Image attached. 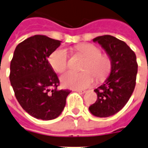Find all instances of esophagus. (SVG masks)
Segmentation results:
<instances>
[{
    "label": "esophagus",
    "mask_w": 148,
    "mask_h": 148,
    "mask_svg": "<svg viewBox=\"0 0 148 148\" xmlns=\"http://www.w3.org/2000/svg\"><path fill=\"white\" fill-rule=\"evenodd\" d=\"M76 92H77V93H85L86 91V90H75Z\"/></svg>",
    "instance_id": "34e87169"
}]
</instances>
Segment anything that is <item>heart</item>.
Listing matches in <instances>:
<instances>
[{"label":"heart","mask_w":148,"mask_h":148,"mask_svg":"<svg viewBox=\"0 0 148 148\" xmlns=\"http://www.w3.org/2000/svg\"><path fill=\"white\" fill-rule=\"evenodd\" d=\"M77 51L87 61L83 66V73L69 71L61 77L62 84L66 88L74 90H83L92 86L95 77L98 80L105 79L111 71L112 62L108 55H101L98 47L90 43L77 46ZM49 62L58 73L66 70L68 66V54L66 49L59 48L49 57Z\"/></svg>","instance_id":"heart-1"}]
</instances>
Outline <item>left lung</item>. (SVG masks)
Wrapping results in <instances>:
<instances>
[{
    "label": "left lung",
    "mask_w": 148,
    "mask_h": 148,
    "mask_svg": "<svg viewBox=\"0 0 148 148\" xmlns=\"http://www.w3.org/2000/svg\"><path fill=\"white\" fill-rule=\"evenodd\" d=\"M93 41L106 51L112 68L105 82L94 90L97 99L89 110L95 116L108 117L123 109L133 93L138 69L136 56L126 42L114 36L106 35Z\"/></svg>",
    "instance_id": "left-lung-1"
}]
</instances>
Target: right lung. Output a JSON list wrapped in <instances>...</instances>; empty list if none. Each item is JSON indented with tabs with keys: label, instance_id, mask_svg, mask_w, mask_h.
<instances>
[{
	"label": "right lung",
	"instance_id": "1",
	"mask_svg": "<svg viewBox=\"0 0 148 148\" xmlns=\"http://www.w3.org/2000/svg\"><path fill=\"white\" fill-rule=\"evenodd\" d=\"M62 41L36 35L19 43L10 64L9 79L21 107L33 117L57 118L71 91L57 89L59 80L47 58Z\"/></svg>",
	"mask_w": 148,
	"mask_h": 148
}]
</instances>
